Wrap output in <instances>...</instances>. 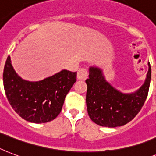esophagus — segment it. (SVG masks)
<instances>
[{
	"mask_svg": "<svg viewBox=\"0 0 156 156\" xmlns=\"http://www.w3.org/2000/svg\"><path fill=\"white\" fill-rule=\"evenodd\" d=\"M88 77V72L85 68H80L77 72V79L78 80H85Z\"/></svg>",
	"mask_w": 156,
	"mask_h": 156,
	"instance_id": "esophagus-1",
	"label": "esophagus"
}]
</instances>
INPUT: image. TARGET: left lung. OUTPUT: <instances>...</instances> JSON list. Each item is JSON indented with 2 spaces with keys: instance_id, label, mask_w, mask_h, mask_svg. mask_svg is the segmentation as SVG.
<instances>
[{
  "instance_id": "obj_1",
  "label": "left lung",
  "mask_w": 156,
  "mask_h": 156,
  "mask_svg": "<svg viewBox=\"0 0 156 156\" xmlns=\"http://www.w3.org/2000/svg\"><path fill=\"white\" fill-rule=\"evenodd\" d=\"M142 86L132 93H123L105 78L103 70L90 66L87 84V111L92 121L100 126L119 127L131 121L142 109L149 91L151 69Z\"/></svg>"
}]
</instances>
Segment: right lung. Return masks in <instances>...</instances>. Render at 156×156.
<instances>
[{"label": "right lung", "instance_id": "1", "mask_svg": "<svg viewBox=\"0 0 156 156\" xmlns=\"http://www.w3.org/2000/svg\"><path fill=\"white\" fill-rule=\"evenodd\" d=\"M76 81V72L67 70L39 81H29L17 74L8 56L3 72L7 99L12 108L27 121H51L61 112L67 93Z\"/></svg>", "mask_w": 156, "mask_h": 156}]
</instances>
